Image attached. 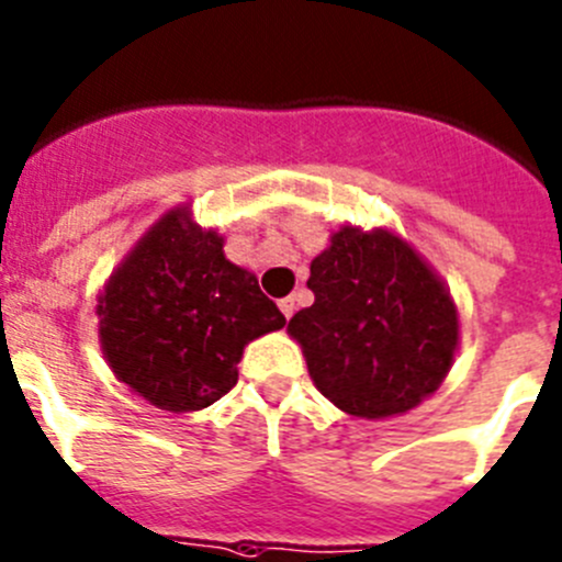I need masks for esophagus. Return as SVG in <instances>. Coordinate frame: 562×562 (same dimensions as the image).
<instances>
[{
    "label": "esophagus",
    "instance_id": "34e87169",
    "mask_svg": "<svg viewBox=\"0 0 562 562\" xmlns=\"http://www.w3.org/2000/svg\"><path fill=\"white\" fill-rule=\"evenodd\" d=\"M278 306H281V312H284L286 321H290V317L295 315V297H284V301L278 303Z\"/></svg>",
    "mask_w": 562,
    "mask_h": 562
}]
</instances>
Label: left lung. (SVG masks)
<instances>
[{"label":"left lung","mask_w":562,"mask_h":562,"mask_svg":"<svg viewBox=\"0 0 562 562\" xmlns=\"http://www.w3.org/2000/svg\"><path fill=\"white\" fill-rule=\"evenodd\" d=\"M306 286L315 303L286 331L337 409L384 420L435 395L460 348V315L409 241L390 228L342 225L312 259Z\"/></svg>","instance_id":"1"}]
</instances>
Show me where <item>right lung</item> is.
<instances>
[{
    "mask_svg": "<svg viewBox=\"0 0 562 562\" xmlns=\"http://www.w3.org/2000/svg\"><path fill=\"white\" fill-rule=\"evenodd\" d=\"M223 245V234L198 225L192 205H175L97 295L108 368L158 409L180 415L223 398L239 379L245 345L286 323Z\"/></svg>",
    "mask_w": 562,
    "mask_h": 562,
    "instance_id": "1",
    "label": "right lung"
}]
</instances>
